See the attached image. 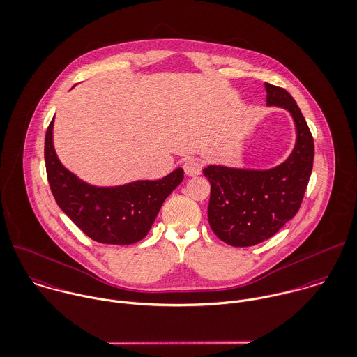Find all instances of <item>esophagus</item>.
<instances>
[{
    "label": "esophagus",
    "mask_w": 357,
    "mask_h": 357,
    "mask_svg": "<svg viewBox=\"0 0 357 357\" xmlns=\"http://www.w3.org/2000/svg\"><path fill=\"white\" fill-rule=\"evenodd\" d=\"M202 168H203V161L199 157H189L183 162V169L189 176L199 175L202 172Z\"/></svg>",
    "instance_id": "34e87169"
}]
</instances>
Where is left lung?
<instances>
[{
	"instance_id": "1",
	"label": "left lung",
	"mask_w": 357,
	"mask_h": 357,
	"mask_svg": "<svg viewBox=\"0 0 357 357\" xmlns=\"http://www.w3.org/2000/svg\"><path fill=\"white\" fill-rule=\"evenodd\" d=\"M267 105L288 109L296 125V144L281 165L248 171L210 165L203 174L211 183L208 222L214 234L236 248L257 245L274 236L301 208L314 160V142L294 97L266 83Z\"/></svg>"
}]
</instances>
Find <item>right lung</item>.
<instances>
[{"label": "right lung", "mask_w": 357, "mask_h": 357, "mask_svg": "<svg viewBox=\"0 0 357 357\" xmlns=\"http://www.w3.org/2000/svg\"><path fill=\"white\" fill-rule=\"evenodd\" d=\"M51 119L44 140V160L51 193L59 208L90 239L107 245H130L150 231L164 200L182 182L178 168L158 181H137L116 188L84 183L59 162L52 146Z\"/></svg>", "instance_id": "1"}]
</instances>
